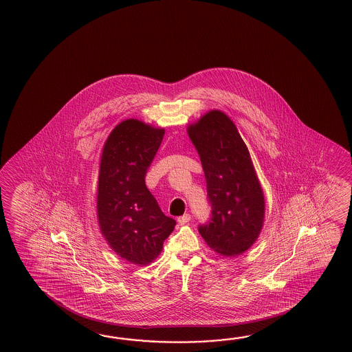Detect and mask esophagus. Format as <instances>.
Wrapping results in <instances>:
<instances>
[{
    "mask_svg": "<svg viewBox=\"0 0 352 352\" xmlns=\"http://www.w3.org/2000/svg\"><path fill=\"white\" fill-rule=\"evenodd\" d=\"M191 220V215L190 214H185V215H182V217H179L177 219V221H179V224L185 225L188 223Z\"/></svg>",
    "mask_w": 352,
    "mask_h": 352,
    "instance_id": "esophagus-1",
    "label": "esophagus"
}]
</instances>
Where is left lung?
<instances>
[{
    "label": "left lung",
    "mask_w": 352,
    "mask_h": 352,
    "mask_svg": "<svg viewBox=\"0 0 352 352\" xmlns=\"http://www.w3.org/2000/svg\"><path fill=\"white\" fill-rule=\"evenodd\" d=\"M187 133L200 155L211 215L199 232L211 249L226 256L253 245L262 230L264 196L249 151L228 116L211 111Z\"/></svg>",
    "instance_id": "1"
}]
</instances>
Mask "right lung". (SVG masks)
<instances>
[{
	"mask_svg": "<svg viewBox=\"0 0 352 352\" xmlns=\"http://www.w3.org/2000/svg\"><path fill=\"white\" fill-rule=\"evenodd\" d=\"M165 135L137 120H123L108 137L98 179L100 230L120 258L152 262L176 221L166 217L146 186V175Z\"/></svg>",
	"mask_w": 352,
	"mask_h": 352,
	"instance_id": "1",
	"label": "right lung"
}]
</instances>
